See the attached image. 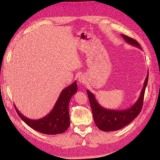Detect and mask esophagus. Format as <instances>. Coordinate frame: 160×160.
Instances as JSON below:
<instances>
[{"label": "esophagus", "instance_id": "obj_1", "mask_svg": "<svg viewBox=\"0 0 160 160\" xmlns=\"http://www.w3.org/2000/svg\"><path fill=\"white\" fill-rule=\"evenodd\" d=\"M79 81L80 82V83H84V82H85V79H84V77H83V76H79Z\"/></svg>", "mask_w": 160, "mask_h": 160}]
</instances>
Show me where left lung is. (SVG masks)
<instances>
[{
	"instance_id": "1",
	"label": "left lung",
	"mask_w": 160,
	"mask_h": 160,
	"mask_svg": "<svg viewBox=\"0 0 160 160\" xmlns=\"http://www.w3.org/2000/svg\"><path fill=\"white\" fill-rule=\"evenodd\" d=\"M122 37L128 44L142 49V47H140L137 41L124 35H122ZM148 77L149 71L144 81L141 93L136 102L132 105V107L123 110L108 109L103 108L97 101L94 94L92 93L89 90H87L97 127L103 132H113L124 128L132 122L142 111Z\"/></svg>"
}]
</instances>
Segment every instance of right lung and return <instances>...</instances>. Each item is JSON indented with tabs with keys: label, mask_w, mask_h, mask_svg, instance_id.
Segmentation results:
<instances>
[{
	"label": "right lung",
	"mask_w": 160,
	"mask_h": 160,
	"mask_svg": "<svg viewBox=\"0 0 160 160\" xmlns=\"http://www.w3.org/2000/svg\"><path fill=\"white\" fill-rule=\"evenodd\" d=\"M77 91V85L75 81L61 91L51 112L38 119H31L27 118L17 109L15 105L14 106L19 117L33 129L47 135L62 133L69 127V103L71 97Z\"/></svg>",
	"instance_id": "obj_1"
}]
</instances>
